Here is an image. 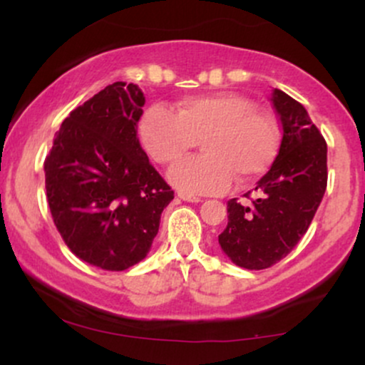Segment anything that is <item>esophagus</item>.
Segmentation results:
<instances>
[{
    "label": "esophagus",
    "instance_id": "esophagus-1",
    "mask_svg": "<svg viewBox=\"0 0 365 365\" xmlns=\"http://www.w3.org/2000/svg\"><path fill=\"white\" fill-rule=\"evenodd\" d=\"M178 197L185 202H200V197L192 195V194H185V192H178Z\"/></svg>",
    "mask_w": 365,
    "mask_h": 365
}]
</instances>
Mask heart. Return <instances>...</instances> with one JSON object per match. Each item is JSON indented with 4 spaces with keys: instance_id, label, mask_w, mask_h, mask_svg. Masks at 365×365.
I'll return each mask as SVG.
<instances>
[{
    "instance_id": "heart-1",
    "label": "heart",
    "mask_w": 365,
    "mask_h": 365,
    "mask_svg": "<svg viewBox=\"0 0 365 365\" xmlns=\"http://www.w3.org/2000/svg\"><path fill=\"white\" fill-rule=\"evenodd\" d=\"M139 137L159 165H173L202 140L204 156L170 170V180L188 194H220L250 183L269 170L279 149L276 121L235 92L190 96L171 111L153 104L142 113Z\"/></svg>"
}]
</instances>
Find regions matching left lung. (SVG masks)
<instances>
[{
    "label": "left lung",
    "instance_id": "1",
    "mask_svg": "<svg viewBox=\"0 0 365 365\" xmlns=\"http://www.w3.org/2000/svg\"><path fill=\"white\" fill-rule=\"evenodd\" d=\"M283 137L278 156L249 204L228 200L223 252L245 269H266L292 252L309 230L328 185V145L299 101L273 91Z\"/></svg>",
    "mask_w": 365,
    "mask_h": 365
}]
</instances>
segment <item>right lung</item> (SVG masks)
I'll return each instance as SVG.
<instances>
[{
  "label": "right lung",
  "mask_w": 365,
  "mask_h": 365,
  "mask_svg": "<svg viewBox=\"0 0 365 365\" xmlns=\"http://www.w3.org/2000/svg\"><path fill=\"white\" fill-rule=\"evenodd\" d=\"M145 98L115 82L66 116L44 159L46 197L66 247L106 271L140 262L175 192L137 137Z\"/></svg>",
  "instance_id": "1"
}]
</instances>
